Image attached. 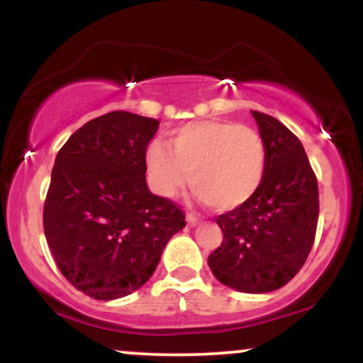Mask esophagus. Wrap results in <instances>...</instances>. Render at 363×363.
Wrapping results in <instances>:
<instances>
[{
  "mask_svg": "<svg viewBox=\"0 0 363 363\" xmlns=\"http://www.w3.org/2000/svg\"><path fill=\"white\" fill-rule=\"evenodd\" d=\"M198 215L194 213V211H189V213L186 215V222H187V225H191V227H194L196 223H198Z\"/></svg>",
  "mask_w": 363,
  "mask_h": 363,
  "instance_id": "34e87169",
  "label": "esophagus"
}]
</instances>
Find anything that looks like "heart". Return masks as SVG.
I'll list each match as a JSON object with an SVG mask.
<instances>
[{
  "instance_id": "b5f03b06",
  "label": "heart",
  "mask_w": 363,
  "mask_h": 363,
  "mask_svg": "<svg viewBox=\"0 0 363 363\" xmlns=\"http://www.w3.org/2000/svg\"><path fill=\"white\" fill-rule=\"evenodd\" d=\"M153 186L172 198L191 187L220 211L245 205L266 172V145L257 129L232 121L189 123L170 133L169 145L153 141L147 153Z\"/></svg>"
}]
</instances>
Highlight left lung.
Instances as JSON below:
<instances>
[{
	"mask_svg": "<svg viewBox=\"0 0 363 363\" xmlns=\"http://www.w3.org/2000/svg\"><path fill=\"white\" fill-rule=\"evenodd\" d=\"M252 116L266 145L264 177L245 205L216 216L223 240L208 264L223 285L266 294L286 285L309 256L319 191L301 140L272 116Z\"/></svg>",
	"mask_w": 363,
	"mask_h": 363,
	"instance_id": "left-lung-1",
	"label": "left lung"
}]
</instances>
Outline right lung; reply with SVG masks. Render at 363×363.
<instances>
[{"label": "right lung", "instance_id": "1", "mask_svg": "<svg viewBox=\"0 0 363 363\" xmlns=\"http://www.w3.org/2000/svg\"><path fill=\"white\" fill-rule=\"evenodd\" d=\"M153 118L114 111L83 124L57 152L44 203V234L57 268L97 301L126 297L150 280L184 211L150 193Z\"/></svg>", "mask_w": 363, "mask_h": 363}]
</instances>
